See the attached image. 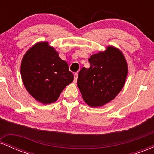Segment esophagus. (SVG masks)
Returning a JSON list of instances; mask_svg holds the SVG:
<instances>
[{
    "mask_svg": "<svg viewBox=\"0 0 154 154\" xmlns=\"http://www.w3.org/2000/svg\"><path fill=\"white\" fill-rule=\"evenodd\" d=\"M77 77H78V74H77V72H76V73H75V79H74V82L75 83L77 82Z\"/></svg>",
    "mask_w": 154,
    "mask_h": 154,
    "instance_id": "esophagus-1",
    "label": "esophagus"
}]
</instances>
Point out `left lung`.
Returning <instances> with one entry per match:
<instances>
[{"instance_id":"left-lung-1","label":"left lung","mask_w":154,"mask_h":154,"mask_svg":"<svg viewBox=\"0 0 154 154\" xmlns=\"http://www.w3.org/2000/svg\"><path fill=\"white\" fill-rule=\"evenodd\" d=\"M88 61L91 66L79 71L77 86L86 103L92 107L101 106L114 99L122 89L128 64L122 53L112 46L92 55Z\"/></svg>"}]
</instances>
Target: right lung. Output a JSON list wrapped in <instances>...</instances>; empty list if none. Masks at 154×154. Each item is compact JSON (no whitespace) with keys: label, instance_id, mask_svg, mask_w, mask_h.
Wrapping results in <instances>:
<instances>
[{"label":"right lung","instance_id":"obj_1","mask_svg":"<svg viewBox=\"0 0 154 154\" xmlns=\"http://www.w3.org/2000/svg\"><path fill=\"white\" fill-rule=\"evenodd\" d=\"M21 75L26 91L44 104L54 103L74 79L65 61L47 42L35 44L23 57Z\"/></svg>","mask_w":154,"mask_h":154}]
</instances>
